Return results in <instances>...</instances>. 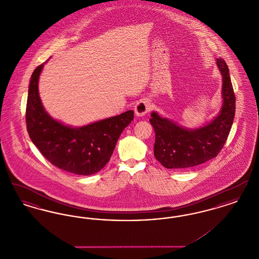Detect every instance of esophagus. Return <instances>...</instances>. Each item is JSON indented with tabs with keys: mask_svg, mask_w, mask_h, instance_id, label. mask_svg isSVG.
<instances>
[{
	"mask_svg": "<svg viewBox=\"0 0 259 259\" xmlns=\"http://www.w3.org/2000/svg\"><path fill=\"white\" fill-rule=\"evenodd\" d=\"M135 113L137 116H144L150 110V105L148 99H142L135 105Z\"/></svg>",
	"mask_w": 259,
	"mask_h": 259,
	"instance_id": "1",
	"label": "esophagus"
}]
</instances>
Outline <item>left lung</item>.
Wrapping results in <instances>:
<instances>
[{
  "label": "left lung",
  "instance_id": "obj_1",
  "mask_svg": "<svg viewBox=\"0 0 259 259\" xmlns=\"http://www.w3.org/2000/svg\"><path fill=\"white\" fill-rule=\"evenodd\" d=\"M222 74V109L209 124L186 129L153 111L149 122L155 132L154 156L167 169H185L215 157L222 150L233 124L236 97L228 66L218 58Z\"/></svg>",
  "mask_w": 259,
  "mask_h": 259
}]
</instances>
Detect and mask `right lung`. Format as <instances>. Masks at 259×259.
Returning <instances> with one entry per match:
<instances>
[{"label": "right lung", "instance_id": "1", "mask_svg": "<svg viewBox=\"0 0 259 259\" xmlns=\"http://www.w3.org/2000/svg\"><path fill=\"white\" fill-rule=\"evenodd\" d=\"M44 65L35 69L29 84L28 134L40 153L59 169L81 176L98 172L110 161L119 136L134 118V111L77 128L62 124L46 111L38 95V77Z\"/></svg>", "mask_w": 259, "mask_h": 259}]
</instances>
